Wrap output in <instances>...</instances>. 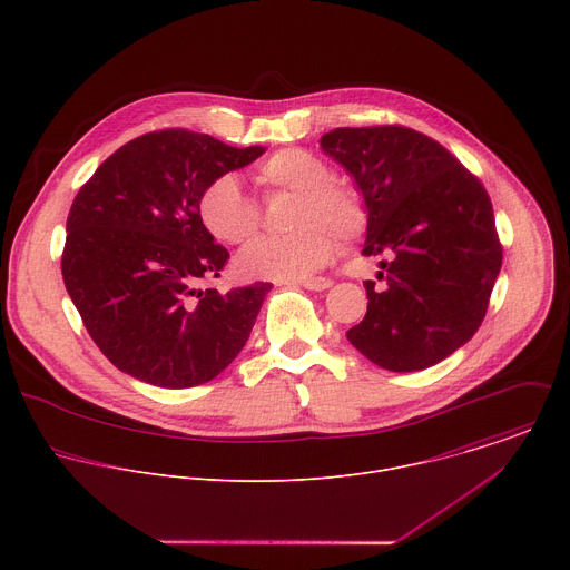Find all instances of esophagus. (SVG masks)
<instances>
[{"label":"esophagus","instance_id":"34e87169","mask_svg":"<svg viewBox=\"0 0 570 570\" xmlns=\"http://www.w3.org/2000/svg\"><path fill=\"white\" fill-rule=\"evenodd\" d=\"M297 284L308 288V291H327L332 286V279H327V277H306V279H299Z\"/></svg>","mask_w":570,"mask_h":570}]
</instances>
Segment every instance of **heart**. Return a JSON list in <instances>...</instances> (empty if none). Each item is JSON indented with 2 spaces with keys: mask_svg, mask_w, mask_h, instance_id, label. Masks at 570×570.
<instances>
[{
  "mask_svg": "<svg viewBox=\"0 0 570 570\" xmlns=\"http://www.w3.org/2000/svg\"><path fill=\"white\" fill-rule=\"evenodd\" d=\"M255 183L266 196L295 194L291 227L284 236L253 240L236 257L238 275L248 279L293 282L317 273L336 250L334 234L350 243L367 227V205L361 191L332 178L327 161L306 148H279L255 169ZM203 227L220 243H246L262 225L257 203L243 191L234 176H218L198 198Z\"/></svg>",
  "mask_w": 570,
  "mask_h": 570,
  "instance_id": "b5f03b06",
  "label": "heart"
}]
</instances>
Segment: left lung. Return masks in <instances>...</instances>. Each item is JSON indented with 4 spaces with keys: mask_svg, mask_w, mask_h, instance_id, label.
I'll use <instances>...</instances> for the list:
<instances>
[{
    "mask_svg": "<svg viewBox=\"0 0 570 570\" xmlns=\"http://www.w3.org/2000/svg\"><path fill=\"white\" fill-rule=\"evenodd\" d=\"M320 144L363 191V255L385 257V286L365 282L367 313L347 341L390 372L444 361L478 332L503 264L490 194L440 141L413 128H336Z\"/></svg>",
    "mask_w": 570,
    "mask_h": 570,
    "instance_id": "left-lung-1",
    "label": "left lung"
}]
</instances>
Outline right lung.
I'll return each instance as SVG.
<instances>
[{
    "instance_id": "add662e5",
    "label": "right lung",
    "mask_w": 570,
    "mask_h": 570,
    "mask_svg": "<svg viewBox=\"0 0 570 570\" xmlns=\"http://www.w3.org/2000/svg\"><path fill=\"white\" fill-rule=\"evenodd\" d=\"M262 153L185 128L153 130L117 148L76 194L60 262L65 288L121 372L194 387L248 343L273 284L198 291L229 259L203 227L198 198L209 180Z\"/></svg>"
}]
</instances>
